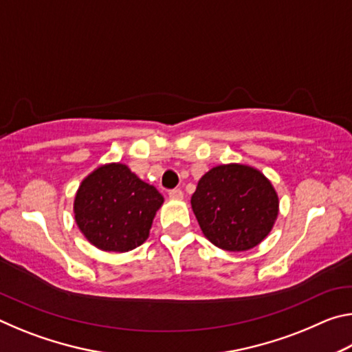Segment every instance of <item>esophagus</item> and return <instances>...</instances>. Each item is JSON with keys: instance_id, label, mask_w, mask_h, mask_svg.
I'll return each mask as SVG.
<instances>
[{"instance_id": "esophagus-1", "label": "esophagus", "mask_w": 352, "mask_h": 352, "mask_svg": "<svg viewBox=\"0 0 352 352\" xmlns=\"http://www.w3.org/2000/svg\"><path fill=\"white\" fill-rule=\"evenodd\" d=\"M169 199H170V200H175V201H178V200H183V192H182V189H172L170 192H169Z\"/></svg>"}]
</instances>
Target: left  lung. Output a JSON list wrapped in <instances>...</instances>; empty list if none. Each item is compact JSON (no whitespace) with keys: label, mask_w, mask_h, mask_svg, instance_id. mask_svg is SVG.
<instances>
[{"label":"left lung","mask_w":352,"mask_h":352,"mask_svg":"<svg viewBox=\"0 0 352 352\" xmlns=\"http://www.w3.org/2000/svg\"><path fill=\"white\" fill-rule=\"evenodd\" d=\"M201 233L225 252H247L275 225L279 199L272 182L248 164L214 166L190 197Z\"/></svg>","instance_id":"1"}]
</instances>
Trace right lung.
I'll return each instance as SVG.
<instances>
[{
  "label": "right lung",
  "instance_id": "obj_1",
  "mask_svg": "<svg viewBox=\"0 0 352 352\" xmlns=\"http://www.w3.org/2000/svg\"><path fill=\"white\" fill-rule=\"evenodd\" d=\"M163 204V195L127 164L105 163L80 182L73 212L77 228L91 245L126 253L147 241Z\"/></svg>",
  "mask_w": 352,
  "mask_h": 352
}]
</instances>
